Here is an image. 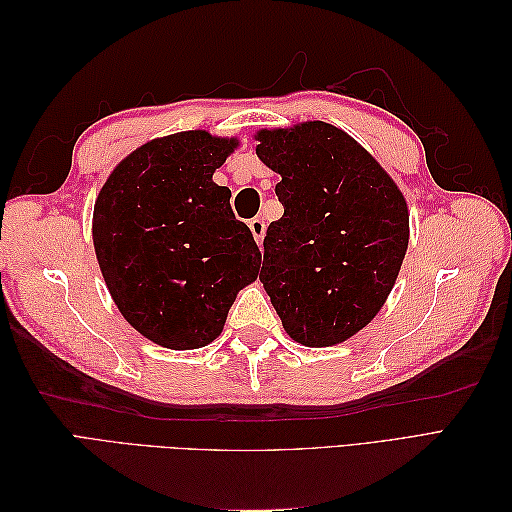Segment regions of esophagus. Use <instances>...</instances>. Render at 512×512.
Here are the masks:
<instances>
[{
    "mask_svg": "<svg viewBox=\"0 0 512 512\" xmlns=\"http://www.w3.org/2000/svg\"><path fill=\"white\" fill-rule=\"evenodd\" d=\"M250 230H252V235H254L256 243L260 245V243H262V239H265V222H262L260 218L250 220Z\"/></svg>",
    "mask_w": 512,
    "mask_h": 512,
    "instance_id": "1",
    "label": "esophagus"
}]
</instances>
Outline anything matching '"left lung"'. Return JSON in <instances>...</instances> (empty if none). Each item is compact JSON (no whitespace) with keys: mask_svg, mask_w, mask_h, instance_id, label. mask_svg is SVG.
<instances>
[{"mask_svg":"<svg viewBox=\"0 0 512 512\" xmlns=\"http://www.w3.org/2000/svg\"><path fill=\"white\" fill-rule=\"evenodd\" d=\"M256 156L280 175L284 215L265 237L260 282L307 348L346 342L380 312L404 262L408 205L359 143L324 121L260 130Z\"/></svg>","mask_w":512,"mask_h":512,"instance_id":"obj_1","label":"left lung"}]
</instances>
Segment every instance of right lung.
Returning <instances> with one entry per match:
<instances>
[{
  "label": "right lung",
  "mask_w": 512,
  "mask_h": 512,
  "mask_svg": "<svg viewBox=\"0 0 512 512\" xmlns=\"http://www.w3.org/2000/svg\"><path fill=\"white\" fill-rule=\"evenodd\" d=\"M237 138L205 130L153 138L123 158L96 198V258L121 316L153 344L194 350L224 329L260 250L213 183Z\"/></svg>",
  "instance_id": "right-lung-1"
}]
</instances>
